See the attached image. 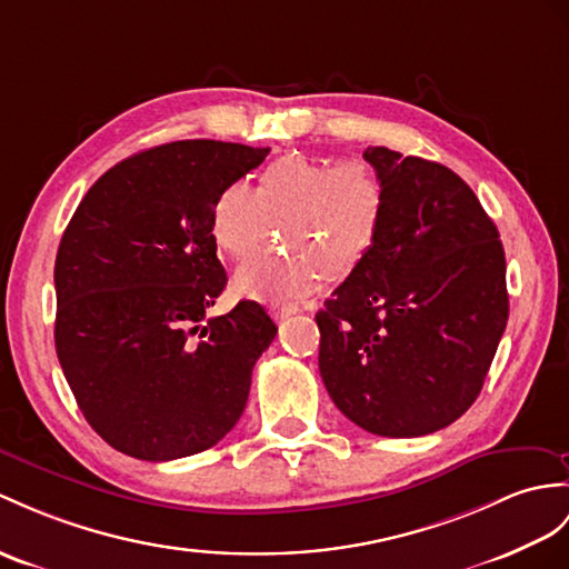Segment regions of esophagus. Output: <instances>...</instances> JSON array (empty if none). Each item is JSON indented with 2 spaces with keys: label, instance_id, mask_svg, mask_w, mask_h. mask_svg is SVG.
<instances>
[{
  "label": "esophagus",
  "instance_id": "esophagus-1",
  "mask_svg": "<svg viewBox=\"0 0 569 569\" xmlns=\"http://www.w3.org/2000/svg\"><path fill=\"white\" fill-rule=\"evenodd\" d=\"M297 311H299L297 303H282V307H272V309H270V313H272L274 321H284V318L295 316Z\"/></svg>",
  "mask_w": 569,
  "mask_h": 569
}]
</instances>
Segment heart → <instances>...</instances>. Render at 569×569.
Instances as JSON below:
<instances>
[{"mask_svg":"<svg viewBox=\"0 0 569 569\" xmlns=\"http://www.w3.org/2000/svg\"><path fill=\"white\" fill-rule=\"evenodd\" d=\"M383 210L386 183L373 166L282 157L262 169L256 190L243 180L219 190L210 233L219 251L246 260L280 224L287 251L246 262L233 287L246 297L292 301L311 295L323 277H348L377 241Z\"/></svg>","mask_w":569,"mask_h":569,"instance_id":"obj_1","label":"heart"}]
</instances>
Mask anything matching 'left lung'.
I'll return each mask as SVG.
<instances>
[{
	"label": "left lung",
	"instance_id": "obj_1",
	"mask_svg": "<svg viewBox=\"0 0 569 569\" xmlns=\"http://www.w3.org/2000/svg\"><path fill=\"white\" fill-rule=\"evenodd\" d=\"M386 183L377 241L316 313L338 410L379 437H422L478 398L509 318L495 221L447 166L369 147Z\"/></svg>",
	"mask_w": 569,
	"mask_h": 569
}]
</instances>
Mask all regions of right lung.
<instances>
[{
    "label": "right lung",
    "mask_w": 569,
    "mask_h": 569,
    "mask_svg": "<svg viewBox=\"0 0 569 569\" xmlns=\"http://www.w3.org/2000/svg\"><path fill=\"white\" fill-rule=\"evenodd\" d=\"M268 154L214 140L151 147L96 180L62 233L54 350L93 432L132 459L200 453L241 418L277 326L256 301L207 318L227 284L210 212Z\"/></svg>",
    "instance_id": "obj_1"
}]
</instances>
